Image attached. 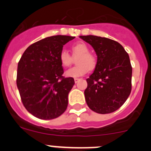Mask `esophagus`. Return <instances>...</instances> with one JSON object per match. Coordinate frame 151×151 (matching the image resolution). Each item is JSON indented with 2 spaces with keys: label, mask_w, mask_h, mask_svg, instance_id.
<instances>
[{
  "label": "esophagus",
  "mask_w": 151,
  "mask_h": 151,
  "mask_svg": "<svg viewBox=\"0 0 151 151\" xmlns=\"http://www.w3.org/2000/svg\"><path fill=\"white\" fill-rule=\"evenodd\" d=\"M80 80V78H76L74 79V81H75V83H77V82H78V81H79Z\"/></svg>",
  "instance_id": "obj_1"
}]
</instances>
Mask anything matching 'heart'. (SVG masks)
I'll return each mask as SVG.
<instances>
[{"mask_svg":"<svg viewBox=\"0 0 151 151\" xmlns=\"http://www.w3.org/2000/svg\"><path fill=\"white\" fill-rule=\"evenodd\" d=\"M73 57H77L76 63L78 65L67 69L65 73L66 77L78 78L82 76L88 72V69H94L97 64L95 57L90 54V49L84 43H78L72 47ZM73 58L69 52L63 49L60 54V61L63 66H69Z\"/></svg>","mask_w":151,"mask_h":151,"instance_id":"b5f03b06","label":"heart"}]
</instances>
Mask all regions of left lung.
<instances>
[{
    "instance_id": "left-lung-1",
    "label": "left lung",
    "mask_w": 151,
    "mask_h": 151,
    "mask_svg": "<svg viewBox=\"0 0 151 151\" xmlns=\"http://www.w3.org/2000/svg\"><path fill=\"white\" fill-rule=\"evenodd\" d=\"M91 45L97 56L94 72L86 79L85 101L91 110L101 114L116 111L129 97L132 90V68L123 47L110 38L81 35Z\"/></svg>"
}]
</instances>
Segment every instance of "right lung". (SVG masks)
Segmentation results:
<instances>
[{
	"instance_id": "1",
	"label": "right lung",
	"mask_w": 151,
	"mask_h": 151,
	"mask_svg": "<svg viewBox=\"0 0 151 151\" xmlns=\"http://www.w3.org/2000/svg\"><path fill=\"white\" fill-rule=\"evenodd\" d=\"M75 37L56 35L31 45L18 63L17 85L26 110L41 119L60 116L68 106V94L75 84L64 78L60 61L63 47Z\"/></svg>"
}]
</instances>
